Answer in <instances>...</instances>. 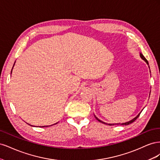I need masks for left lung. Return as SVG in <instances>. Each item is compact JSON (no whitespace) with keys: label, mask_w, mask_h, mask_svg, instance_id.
<instances>
[{"label":"left lung","mask_w":160,"mask_h":160,"mask_svg":"<svg viewBox=\"0 0 160 160\" xmlns=\"http://www.w3.org/2000/svg\"><path fill=\"white\" fill-rule=\"evenodd\" d=\"M140 57H141L142 58V59L143 60V61H146V63L149 65V63H148V60L146 59V58H145V57L142 55V52H140ZM142 113V111H141V112H140L137 116H136V117H135V118H134L133 119H132V120H131V121H129V122H125V123H105V122H102V121H101V120H100V119H99L98 118H97L96 117V116L95 115V118L97 119V120H98L99 121V122H101V123H105V124H107V125H129V124H130V123H133V122H135V120H136L138 118H139V115H140V113Z\"/></svg>","instance_id":"8db88e82"}]
</instances>
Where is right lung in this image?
Instances as JSON below:
<instances>
[{
  "label": "right lung",
  "instance_id": "right-lung-1",
  "mask_svg": "<svg viewBox=\"0 0 160 160\" xmlns=\"http://www.w3.org/2000/svg\"><path fill=\"white\" fill-rule=\"evenodd\" d=\"M14 65H13V67H14ZM13 68V67H12ZM12 71H11V73H12ZM57 123H55V124H57ZM55 124H52V125H55ZM28 125H30V124H28ZM51 125H50V126H51ZM32 126V125H31ZM45 128V127H48V125H47V126H42V128Z\"/></svg>",
  "mask_w": 160,
  "mask_h": 160
}]
</instances>
